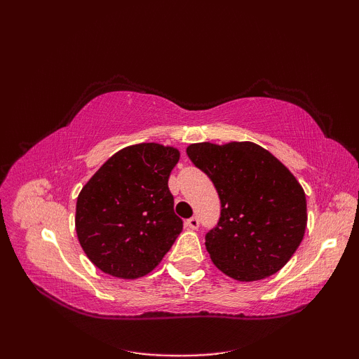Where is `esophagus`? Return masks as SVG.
Masks as SVG:
<instances>
[{
    "label": "esophagus",
    "instance_id": "34e87169",
    "mask_svg": "<svg viewBox=\"0 0 359 359\" xmlns=\"http://www.w3.org/2000/svg\"><path fill=\"white\" fill-rule=\"evenodd\" d=\"M185 226H188L189 230H197V228H199V219H197L196 216L189 217L188 220H185Z\"/></svg>",
    "mask_w": 359,
    "mask_h": 359
}]
</instances>
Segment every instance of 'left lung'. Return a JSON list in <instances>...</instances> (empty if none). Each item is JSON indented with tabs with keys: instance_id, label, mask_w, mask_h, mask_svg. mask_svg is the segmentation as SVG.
Segmentation results:
<instances>
[{
	"instance_id": "1",
	"label": "left lung",
	"mask_w": 359,
	"mask_h": 359,
	"mask_svg": "<svg viewBox=\"0 0 359 359\" xmlns=\"http://www.w3.org/2000/svg\"><path fill=\"white\" fill-rule=\"evenodd\" d=\"M189 160L215 184L220 219L205 236L212 264L236 280L278 273L302 242L306 193L288 168L253 142L193 143Z\"/></svg>"
}]
</instances>
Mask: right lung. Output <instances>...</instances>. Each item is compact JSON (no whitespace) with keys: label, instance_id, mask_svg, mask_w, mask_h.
I'll return each mask as SVG.
<instances>
[{"label":"right lung","instance_id":"add662e5","mask_svg":"<svg viewBox=\"0 0 359 359\" xmlns=\"http://www.w3.org/2000/svg\"><path fill=\"white\" fill-rule=\"evenodd\" d=\"M179 157L177 148L160 143L131 144L106 160L81 188L75 231L97 269L137 279L162 262L184 228L168 188Z\"/></svg>","mask_w":359,"mask_h":359}]
</instances>
